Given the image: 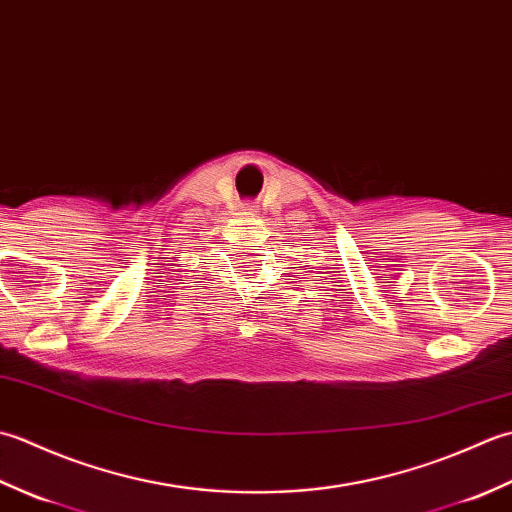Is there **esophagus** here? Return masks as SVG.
Wrapping results in <instances>:
<instances>
[{"label":"esophagus","mask_w":512,"mask_h":512,"mask_svg":"<svg viewBox=\"0 0 512 512\" xmlns=\"http://www.w3.org/2000/svg\"><path fill=\"white\" fill-rule=\"evenodd\" d=\"M244 213H246V215H255V213H257V206H255V204H246V206H244Z\"/></svg>","instance_id":"34e87169"}]
</instances>
